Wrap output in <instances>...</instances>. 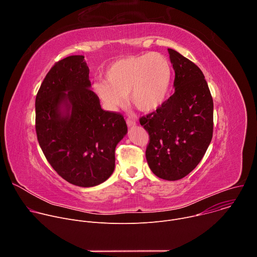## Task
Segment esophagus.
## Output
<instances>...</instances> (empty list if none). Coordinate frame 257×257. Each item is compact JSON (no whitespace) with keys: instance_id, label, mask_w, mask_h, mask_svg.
I'll use <instances>...</instances> for the list:
<instances>
[{"instance_id":"1","label":"esophagus","mask_w":257,"mask_h":257,"mask_svg":"<svg viewBox=\"0 0 257 257\" xmlns=\"http://www.w3.org/2000/svg\"><path fill=\"white\" fill-rule=\"evenodd\" d=\"M126 123H127V125H128L129 127H133V126L136 125V122H135L133 119H130V118H127Z\"/></svg>"}]
</instances>
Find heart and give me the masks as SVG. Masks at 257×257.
<instances>
[{"instance_id":"heart-1","label":"heart","mask_w":257,"mask_h":257,"mask_svg":"<svg viewBox=\"0 0 257 257\" xmlns=\"http://www.w3.org/2000/svg\"><path fill=\"white\" fill-rule=\"evenodd\" d=\"M105 81L98 80L93 89L108 109H117L129 95L141 112H154L166 101L171 81L169 60L158 53H145L119 59L105 71Z\"/></svg>"}]
</instances>
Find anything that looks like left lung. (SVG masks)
<instances>
[{
	"label": "left lung",
	"instance_id": "8db88e82",
	"mask_svg": "<svg viewBox=\"0 0 257 257\" xmlns=\"http://www.w3.org/2000/svg\"><path fill=\"white\" fill-rule=\"evenodd\" d=\"M168 51L175 70V92L139 122L150 135L145 157L152 172L176 181L196 168L208 148L213 101L202 71L175 50Z\"/></svg>",
	"mask_w": 257,
	"mask_h": 257
}]
</instances>
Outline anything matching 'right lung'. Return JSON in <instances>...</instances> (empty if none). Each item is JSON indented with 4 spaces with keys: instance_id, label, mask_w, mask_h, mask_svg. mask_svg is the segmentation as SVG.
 Wrapping results in <instances>:
<instances>
[{
    "instance_id": "add662e5",
    "label": "right lung",
    "mask_w": 257,
    "mask_h": 257,
    "mask_svg": "<svg viewBox=\"0 0 257 257\" xmlns=\"http://www.w3.org/2000/svg\"><path fill=\"white\" fill-rule=\"evenodd\" d=\"M90 86L84 57L70 56L51 68L35 98V130L46 159L80 187L113 174L115 149L127 133L124 117L103 111Z\"/></svg>"
}]
</instances>
